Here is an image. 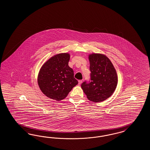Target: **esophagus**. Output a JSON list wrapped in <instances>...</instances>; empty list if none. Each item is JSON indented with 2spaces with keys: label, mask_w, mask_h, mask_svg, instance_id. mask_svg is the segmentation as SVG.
<instances>
[{
  "label": "esophagus",
  "mask_w": 150,
  "mask_h": 150,
  "mask_svg": "<svg viewBox=\"0 0 150 150\" xmlns=\"http://www.w3.org/2000/svg\"><path fill=\"white\" fill-rule=\"evenodd\" d=\"M82 80H79L78 84H79V85H81L82 83Z\"/></svg>",
  "instance_id": "esophagus-1"
}]
</instances>
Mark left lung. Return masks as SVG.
<instances>
[{
	"label": "left lung",
	"instance_id": "8db88e82",
	"mask_svg": "<svg viewBox=\"0 0 150 150\" xmlns=\"http://www.w3.org/2000/svg\"><path fill=\"white\" fill-rule=\"evenodd\" d=\"M91 81L84 82L81 88L88 100L101 102L113 94L118 83V75L110 60L103 54L91 53L88 55Z\"/></svg>",
	"mask_w": 150,
	"mask_h": 150
}]
</instances>
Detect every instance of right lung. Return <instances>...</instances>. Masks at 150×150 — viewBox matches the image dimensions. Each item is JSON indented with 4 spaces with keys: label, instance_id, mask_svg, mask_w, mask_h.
<instances>
[{
    "label": "right lung",
    "instance_id": "1",
    "mask_svg": "<svg viewBox=\"0 0 150 150\" xmlns=\"http://www.w3.org/2000/svg\"><path fill=\"white\" fill-rule=\"evenodd\" d=\"M70 55L62 53L54 55L42 66L37 82L42 93L52 100L60 101L67 97L78 81L74 77L68 63Z\"/></svg>",
    "mask_w": 150,
    "mask_h": 150
}]
</instances>
